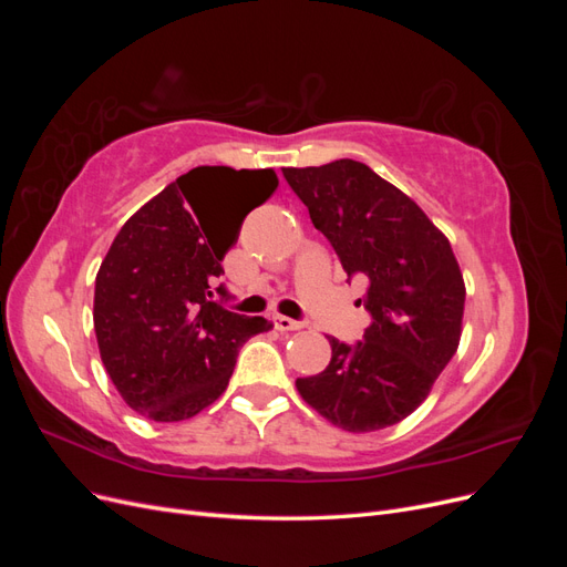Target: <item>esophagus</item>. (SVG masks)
Masks as SVG:
<instances>
[{"mask_svg": "<svg viewBox=\"0 0 567 567\" xmlns=\"http://www.w3.org/2000/svg\"><path fill=\"white\" fill-rule=\"evenodd\" d=\"M274 326H277V331H298V329H302L305 321H296L290 317L277 315V317H274Z\"/></svg>", "mask_w": 567, "mask_h": 567, "instance_id": "esophagus-1", "label": "esophagus"}]
</instances>
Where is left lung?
I'll list each match as a JSON object with an SVG mask.
<instances>
[{
	"label": "left lung",
	"instance_id": "obj_1",
	"mask_svg": "<svg viewBox=\"0 0 567 567\" xmlns=\"http://www.w3.org/2000/svg\"><path fill=\"white\" fill-rule=\"evenodd\" d=\"M284 177L348 279L369 281L371 323L362 340L329 336V367L298 379V392L342 431L400 423L458 348L466 288L452 246L414 200L364 163L284 167Z\"/></svg>",
	"mask_w": 567,
	"mask_h": 567
}]
</instances>
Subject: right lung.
I'll use <instances>...</instances> for the list:
<instances>
[{"label": "right lung", "instance_id": "1", "mask_svg": "<svg viewBox=\"0 0 567 567\" xmlns=\"http://www.w3.org/2000/svg\"><path fill=\"white\" fill-rule=\"evenodd\" d=\"M279 186L274 169L203 165L136 210L101 262L94 331L113 385L151 421L196 416L227 390L244 342L271 329L265 317L229 312L227 250L246 215ZM244 199L234 223L220 208Z\"/></svg>", "mask_w": 567, "mask_h": 567}]
</instances>
